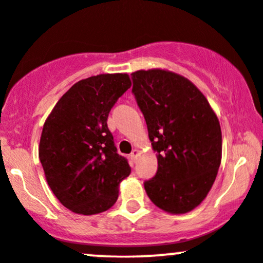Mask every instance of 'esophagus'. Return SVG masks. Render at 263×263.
Segmentation results:
<instances>
[{
	"label": "esophagus",
	"instance_id": "obj_1",
	"mask_svg": "<svg viewBox=\"0 0 263 263\" xmlns=\"http://www.w3.org/2000/svg\"><path fill=\"white\" fill-rule=\"evenodd\" d=\"M138 155H140V151H138V149H134V151H132V153H131V159H132V161L135 162L136 159H137Z\"/></svg>",
	"mask_w": 263,
	"mask_h": 263
}]
</instances>
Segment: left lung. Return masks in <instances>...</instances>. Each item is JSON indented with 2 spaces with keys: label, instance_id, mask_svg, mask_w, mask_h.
<instances>
[{
  "label": "left lung",
  "instance_id": "8db88e82",
  "mask_svg": "<svg viewBox=\"0 0 263 263\" xmlns=\"http://www.w3.org/2000/svg\"><path fill=\"white\" fill-rule=\"evenodd\" d=\"M136 100L148 129L158 170L144 189L165 213L194 210L210 192L221 163L216 114L192 81L165 69L132 73Z\"/></svg>",
  "mask_w": 263,
  "mask_h": 263
}]
</instances>
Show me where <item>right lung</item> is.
<instances>
[{
    "label": "right lung",
    "mask_w": 263,
    "mask_h": 263,
    "mask_svg": "<svg viewBox=\"0 0 263 263\" xmlns=\"http://www.w3.org/2000/svg\"><path fill=\"white\" fill-rule=\"evenodd\" d=\"M131 87L128 74H99L75 83L45 120L38 155L57 199L80 215L110 209L131 173L117 155L107 117Z\"/></svg>",
    "instance_id": "obj_1"
}]
</instances>
